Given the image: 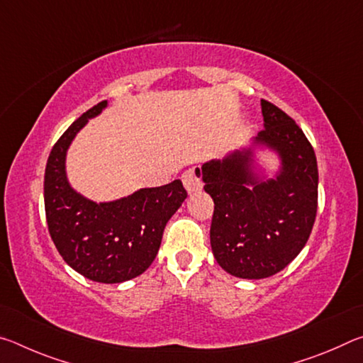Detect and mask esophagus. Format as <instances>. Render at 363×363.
I'll list each match as a JSON object with an SVG mask.
<instances>
[{"instance_id": "esophagus-1", "label": "esophagus", "mask_w": 363, "mask_h": 363, "mask_svg": "<svg viewBox=\"0 0 363 363\" xmlns=\"http://www.w3.org/2000/svg\"><path fill=\"white\" fill-rule=\"evenodd\" d=\"M182 182H184V187L187 189V192H196V190H200L201 186V169L199 167H194L187 169L186 173L182 174Z\"/></svg>"}]
</instances>
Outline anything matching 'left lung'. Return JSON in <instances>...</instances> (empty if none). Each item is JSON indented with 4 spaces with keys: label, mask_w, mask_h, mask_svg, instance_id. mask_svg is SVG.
<instances>
[{
    "label": "left lung",
    "mask_w": 363,
    "mask_h": 363,
    "mask_svg": "<svg viewBox=\"0 0 363 363\" xmlns=\"http://www.w3.org/2000/svg\"><path fill=\"white\" fill-rule=\"evenodd\" d=\"M264 130L255 144L279 153L280 173L259 181L251 149L205 163L201 176L214 211L210 240L216 261L240 279H266L285 269L307 243L317 214L314 149L284 110L261 101Z\"/></svg>",
    "instance_id": "obj_1"
}]
</instances>
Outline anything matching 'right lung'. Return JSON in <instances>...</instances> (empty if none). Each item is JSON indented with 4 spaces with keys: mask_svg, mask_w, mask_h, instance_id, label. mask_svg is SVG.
<instances>
[{
    "mask_svg": "<svg viewBox=\"0 0 363 363\" xmlns=\"http://www.w3.org/2000/svg\"><path fill=\"white\" fill-rule=\"evenodd\" d=\"M106 107L107 101H102L89 108L54 144L45 171V210L49 235L72 269L101 284H121L149 269L164 225L187 192L176 179L96 203L70 187L65 174L67 149L88 120Z\"/></svg>",
    "mask_w": 363,
    "mask_h": 363,
    "instance_id": "right-lung-1",
    "label": "right lung"
}]
</instances>
